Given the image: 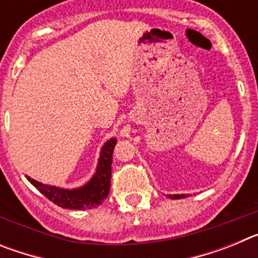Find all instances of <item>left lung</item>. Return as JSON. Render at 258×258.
I'll return each mask as SVG.
<instances>
[{
  "mask_svg": "<svg viewBox=\"0 0 258 258\" xmlns=\"http://www.w3.org/2000/svg\"><path fill=\"white\" fill-rule=\"evenodd\" d=\"M169 198L170 199H182V198H186V197L182 194V195H169Z\"/></svg>",
  "mask_w": 258,
  "mask_h": 258,
  "instance_id": "left-lung-1",
  "label": "left lung"
}]
</instances>
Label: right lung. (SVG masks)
Masks as SVG:
<instances>
[{"label": "right lung", "instance_id": "1", "mask_svg": "<svg viewBox=\"0 0 258 258\" xmlns=\"http://www.w3.org/2000/svg\"><path fill=\"white\" fill-rule=\"evenodd\" d=\"M116 141H117L116 138H111L104 143L101 150V156L98 160L95 174L88 183L84 184L83 187L67 190V188L41 183V182L32 179L28 175H26L27 179L50 202L61 208L76 209V211L77 209L97 208L109 194L111 164H112V152L115 149Z\"/></svg>", "mask_w": 258, "mask_h": 258}]
</instances>
